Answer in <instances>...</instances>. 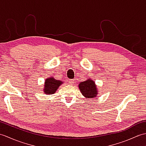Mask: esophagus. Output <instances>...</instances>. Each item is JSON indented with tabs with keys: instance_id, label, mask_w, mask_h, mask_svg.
<instances>
[{
	"instance_id": "1",
	"label": "esophagus",
	"mask_w": 146,
	"mask_h": 146,
	"mask_svg": "<svg viewBox=\"0 0 146 146\" xmlns=\"http://www.w3.org/2000/svg\"><path fill=\"white\" fill-rule=\"evenodd\" d=\"M74 83H75V80H69V83L71 85H73Z\"/></svg>"
}]
</instances>
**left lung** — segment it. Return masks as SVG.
I'll return each instance as SVG.
<instances>
[{"label": "left lung", "instance_id": "1", "mask_svg": "<svg viewBox=\"0 0 146 146\" xmlns=\"http://www.w3.org/2000/svg\"><path fill=\"white\" fill-rule=\"evenodd\" d=\"M79 88L83 95L86 98H94L97 94V90L96 88L95 82L92 80L88 79L80 83Z\"/></svg>", "mask_w": 146, "mask_h": 146}]
</instances>
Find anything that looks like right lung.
<instances>
[{
    "label": "right lung",
    "mask_w": 146,
    "mask_h": 146,
    "mask_svg": "<svg viewBox=\"0 0 146 146\" xmlns=\"http://www.w3.org/2000/svg\"><path fill=\"white\" fill-rule=\"evenodd\" d=\"M63 83L60 80H56L54 78H49L46 80L44 92L46 94H52L56 92L58 88Z\"/></svg>",
    "instance_id": "1"
}]
</instances>
